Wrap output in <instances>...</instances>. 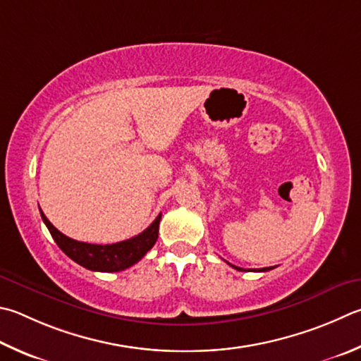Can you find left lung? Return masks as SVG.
Masks as SVG:
<instances>
[{
    "label": "left lung",
    "mask_w": 361,
    "mask_h": 361,
    "mask_svg": "<svg viewBox=\"0 0 361 361\" xmlns=\"http://www.w3.org/2000/svg\"><path fill=\"white\" fill-rule=\"evenodd\" d=\"M227 264H228V262H227ZM228 265L233 267L235 270H238V271H245L243 268H240V267H235V265H232V264H228ZM271 268H273V267H267V268H260V270H255V271H268V270H271Z\"/></svg>",
    "instance_id": "1"
}]
</instances>
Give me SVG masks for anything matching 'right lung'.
Masks as SVG:
<instances>
[{"label":"right lung","mask_w":361,"mask_h":361,"mask_svg":"<svg viewBox=\"0 0 361 361\" xmlns=\"http://www.w3.org/2000/svg\"><path fill=\"white\" fill-rule=\"evenodd\" d=\"M39 212H41L42 221L45 222L50 235L54 237L55 243L60 246L61 251L68 257L77 262L78 265L93 271L112 273L126 270V268L137 264L154 246L156 240H158L161 214L152 222V226L147 227L145 231L135 235L133 238L114 245H91L66 237V235L61 233L45 218L41 208H39Z\"/></svg>","instance_id":"right-lung-1"}]
</instances>
